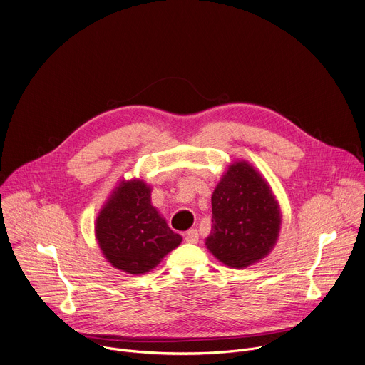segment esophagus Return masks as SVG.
I'll use <instances>...</instances> for the list:
<instances>
[{"label": "esophagus", "mask_w": 365, "mask_h": 365, "mask_svg": "<svg viewBox=\"0 0 365 365\" xmlns=\"http://www.w3.org/2000/svg\"><path fill=\"white\" fill-rule=\"evenodd\" d=\"M197 240H199V234H197L196 230H189V231H186V234H185V241H186V242L196 244Z\"/></svg>", "instance_id": "34e87169"}]
</instances>
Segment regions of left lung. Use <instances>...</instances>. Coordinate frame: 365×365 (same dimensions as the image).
I'll return each instance as SVG.
<instances>
[{"label": "left lung", "mask_w": 365, "mask_h": 365, "mask_svg": "<svg viewBox=\"0 0 365 365\" xmlns=\"http://www.w3.org/2000/svg\"><path fill=\"white\" fill-rule=\"evenodd\" d=\"M280 225V206L267 180L245 160L230 165L212 193L207 250L225 266L244 269L273 250Z\"/></svg>", "instance_id": "obj_1"}]
</instances>
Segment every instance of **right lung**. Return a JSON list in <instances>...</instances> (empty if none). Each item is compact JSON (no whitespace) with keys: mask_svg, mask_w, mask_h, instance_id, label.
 Listing matches in <instances>:
<instances>
[{"mask_svg":"<svg viewBox=\"0 0 365 365\" xmlns=\"http://www.w3.org/2000/svg\"><path fill=\"white\" fill-rule=\"evenodd\" d=\"M99 248L113 267L144 274L175 250L182 237L151 205V187L141 179L123 180L95 221Z\"/></svg>","mask_w":365,"mask_h":365,"instance_id":"obj_1","label":"right lung"}]
</instances>
